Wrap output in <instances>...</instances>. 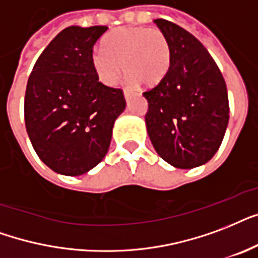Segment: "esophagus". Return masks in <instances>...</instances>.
<instances>
[{"label":"esophagus","mask_w":258,"mask_h":258,"mask_svg":"<svg viewBox=\"0 0 258 258\" xmlns=\"http://www.w3.org/2000/svg\"><path fill=\"white\" fill-rule=\"evenodd\" d=\"M123 97H125V99H126V101H129L132 97V93H129V91H126V90H125V91H123Z\"/></svg>","instance_id":"obj_1"}]
</instances>
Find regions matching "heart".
<instances>
[{
    "label": "heart",
    "instance_id": "1",
    "mask_svg": "<svg viewBox=\"0 0 258 258\" xmlns=\"http://www.w3.org/2000/svg\"><path fill=\"white\" fill-rule=\"evenodd\" d=\"M91 63L103 85H114L125 70L133 85L144 82V85L155 86L168 73L171 48L157 28H118L105 37L103 48L94 49Z\"/></svg>",
    "mask_w": 258,
    "mask_h": 258
}]
</instances>
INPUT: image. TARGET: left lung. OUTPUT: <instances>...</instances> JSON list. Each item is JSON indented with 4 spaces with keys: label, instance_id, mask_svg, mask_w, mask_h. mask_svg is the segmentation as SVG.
Here are the masks:
<instances>
[{
    "label": "left lung",
    "instance_id": "obj_1",
    "mask_svg": "<svg viewBox=\"0 0 258 258\" xmlns=\"http://www.w3.org/2000/svg\"><path fill=\"white\" fill-rule=\"evenodd\" d=\"M171 48L163 81L144 93L147 131L157 155L189 169L206 164L221 147L229 123L227 89L218 66L203 44L167 20H153Z\"/></svg>",
    "mask_w": 258,
    "mask_h": 258
}]
</instances>
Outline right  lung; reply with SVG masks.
I'll use <instances>...</instances> for the list:
<instances>
[{"instance_id":"1","label":"right lung","mask_w":258,"mask_h":258,"mask_svg":"<svg viewBox=\"0 0 258 258\" xmlns=\"http://www.w3.org/2000/svg\"><path fill=\"white\" fill-rule=\"evenodd\" d=\"M107 27L63 29L40 55L28 79L24 115L40 160L78 176L106 156L115 119L125 110L122 90L102 85L91 63Z\"/></svg>"}]
</instances>
